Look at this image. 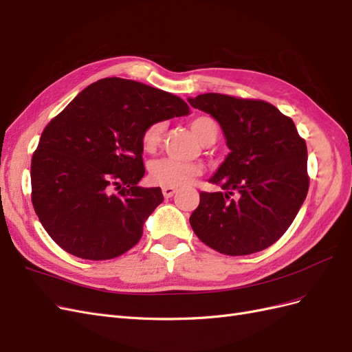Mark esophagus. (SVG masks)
I'll return each mask as SVG.
<instances>
[{
  "label": "esophagus",
  "mask_w": 352,
  "mask_h": 352,
  "mask_svg": "<svg viewBox=\"0 0 352 352\" xmlns=\"http://www.w3.org/2000/svg\"><path fill=\"white\" fill-rule=\"evenodd\" d=\"M175 192H176V189H175V188H170V186H164V188H163V195H164V198L173 197V195H175Z\"/></svg>",
  "instance_id": "34e87169"
}]
</instances>
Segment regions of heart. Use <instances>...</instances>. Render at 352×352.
I'll list each match as a JSON object with an SVG mask.
<instances>
[{"instance_id": "obj_1", "label": "heart", "mask_w": 352, "mask_h": 352, "mask_svg": "<svg viewBox=\"0 0 352 352\" xmlns=\"http://www.w3.org/2000/svg\"><path fill=\"white\" fill-rule=\"evenodd\" d=\"M194 133L198 136L201 142H204L207 138L212 133H219L217 123L210 119V117H197L190 123ZM166 129L164 122H157L151 126H148L145 132L142 133V148L145 151L151 153L155 148L162 144L163 135ZM202 172V167L197 163H184L177 162L173 158H160L150 166V173L148 179L154 185L160 186H170V188H179L185 186L192 182V180L199 176Z\"/></svg>"}]
</instances>
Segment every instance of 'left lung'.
<instances>
[{"label":"left lung","instance_id":"left-lung-1","mask_svg":"<svg viewBox=\"0 0 352 352\" xmlns=\"http://www.w3.org/2000/svg\"><path fill=\"white\" fill-rule=\"evenodd\" d=\"M188 101L214 117L230 150L208 180L223 192L199 194L189 217L192 230L220 254L269 248L291 226L307 197L305 141L291 117L270 102L214 92Z\"/></svg>","mask_w":352,"mask_h":352}]
</instances>
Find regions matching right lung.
<instances>
[{
    "label": "right lung",
    "mask_w": 352,
    "mask_h": 352,
    "mask_svg": "<svg viewBox=\"0 0 352 352\" xmlns=\"http://www.w3.org/2000/svg\"><path fill=\"white\" fill-rule=\"evenodd\" d=\"M173 94L122 78L85 88L41 135L32 157V204L58 247L83 260H111L140 242L160 188H141L142 133L186 116Z\"/></svg>",
    "instance_id": "obj_1"
}]
</instances>
